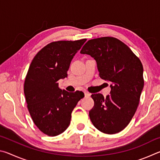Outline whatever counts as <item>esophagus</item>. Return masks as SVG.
Instances as JSON below:
<instances>
[{
	"mask_svg": "<svg viewBox=\"0 0 160 160\" xmlns=\"http://www.w3.org/2000/svg\"><path fill=\"white\" fill-rule=\"evenodd\" d=\"M84 93H85V97H89L90 96V94L89 93V92H84Z\"/></svg>",
	"mask_w": 160,
	"mask_h": 160,
	"instance_id": "obj_1",
	"label": "esophagus"
}]
</instances>
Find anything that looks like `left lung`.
Here are the masks:
<instances>
[{"instance_id":"8db88e82","label":"left lung","mask_w":160,"mask_h":160,"mask_svg":"<svg viewBox=\"0 0 160 160\" xmlns=\"http://www.w3.org/2000/svg\"><path fill=\"white\" fill-rule=\"evenodd\" d=\"M80 53L94 58L99 77L111 82L110 94L106 98L100 93L92 94L94 102L89 112L92 123L104 133L123 131L136 112L144 87L141 61L128 46L114 37L89 40Z\"/></svg>"}]
</instances>
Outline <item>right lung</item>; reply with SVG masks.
Returning <instances> with one entry per match:
<instances>
[{
	"mask_svg": "<svg viewBox=\"0 0 160 160\" xmlns=\"http://www.w3.org/2000/svg\"><path fill=\"white\" fill-rule=\"evenodd\" d=\"M86 39L53 42L42 48L27 73L24 93L34 123L44 134L56 136L67 129L71 113L85 95L58 88V81L67 77L70 62Z\"/></svg>",
	"mask_w": 160,
	"mask_h": 160,
	"instance_id": "obj_1",
	"label": "right lung"
}]
</instances>
